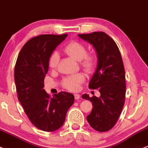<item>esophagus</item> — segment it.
Wrapping results in <instances>:
<instances>
[{"instance_id": "esophagus-1", "label": "esophagus", "mask_w": 148, "mask_h": 148, "mask_svg": "<svg viewBox=\"0 0 148 148\" xmlns=\"http://www.w3.org/2000/svg\"><path fill=\"white\" fill-rule=\"evenodd\" d=\"M74 98L76 100H79V99H80V95L79 94H74Z\"/></svg>"}]
</instances>
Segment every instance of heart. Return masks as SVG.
Returning a JSON list of instances; mask_svg holds the SVG:
<instances>
[{
    "label": "heart",
    "mask_w": 148,
    "mask_h": 148,
    "mask_svg": "<svg viewBox=\"0 0 148 148\" xmlns=\"http://www.w3.org/2000/svg\"><path fill=\"white\" fill-rule=\"evenodd\" d=\"M63 51L66 55L80 61L81 66L87 73L90 74L95 71L97 65V58L92 53H86V45L79 41H71L66 44L63 48ZM60 58L58 53H54L50 56L48 64L52 69H56L59 63ZM85 81V76L82 73L64 78L62 81L63 87L70 91H77L80 85Z\"/></svg>",
    "instance_id": "heart-1"
}]
</instances>
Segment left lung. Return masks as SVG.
<instances>
[{
	"label": "left lung",
	"mask_w": 148,
	"mask_h": 148,
	"mask_svg": "<svg viewBox=\"0 0 148 148\" xmlns=\"http://www.w3.org/2000/svg\"><path fill=\"white\" fill-rule=\"evenodd\" d=\"M95 48L98 66L89 82V88L97 89L100 96L82 98L90 100L92 107L87 116L90 126L99 132L112 129L119 118L125 102L126 79L124 63L119 48L112 38L105 32L78 35Z\"/></svg>",
	"instance_id": "left-lung-1"
}]
</instances>
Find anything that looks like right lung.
<instances>
[{"instance_id": "right-lung-1", "label": "right lung", "mask_w": 148, "mask_h": 148, "mask_svg": "<svg viewBox=\"0 0 148 148\" xmlns=\"http://www.w3.org/2000/svg\"><path fill=\"white\" fill-rule=\"evenodd\" d=\"M66 36L67 34H43L31 38L21 49L14 66L19 103L32 124L47 132L62 126L74 101V95L69 92H58L51 98L43 89L50 56Z\"/></svg>"}]
</instances>
